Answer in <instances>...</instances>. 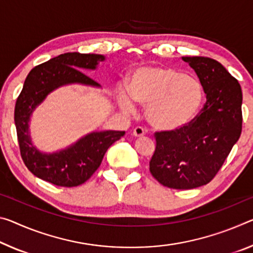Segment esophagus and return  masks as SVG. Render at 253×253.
Masks as SVG:
<instances>
[{
  "label": "esophagus",
  "instance_id": "obj_1",
  "mask_svg": "<svg viewBox=\"0 0 253 253\" xmlns=\"http://www.w3.org/2000/svg\"><path fill=\"white\" fill-rule=\"evenodd\" d=\"M144 134H145V130H144L142 127H135L134 128L133 135L135 136V137H142Z\"/></svg>",
  "mask_w": 253,
  "mask_h": 253
}]
</instances>
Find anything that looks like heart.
Returning <instances> with one entry per match:
<instances>
[{
  "label": "heart",
  "mask_w": 253,
  "mask_h": 253,
  "mask_svg": "<svg viewBox=\"0 0 253 253\" xmlns=\"http://www.w3.org/2000/svg\"><path fill=\"white\" fill-rule=\"evenodd\" d=\"M130 98L146 108V119L160 131H175L196 118L205 99L203 84L194 76L170 67H142L135 71L128 86ZM119 105L131 112L134 105L126 93Z\"/></svg>",
  "instance_id": "heart-1"
}]
</instances>
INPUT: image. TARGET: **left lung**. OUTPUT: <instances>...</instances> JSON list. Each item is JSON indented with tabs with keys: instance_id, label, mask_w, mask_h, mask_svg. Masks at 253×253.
Instances as JSON below:
<instances>
[{
	"instance_id": "left-lung-1",
	"label": "left lung",
	"mask_w": 253,
	"mask_h": 253,
	"mask_svg": "<svg viewBox=\"0 0 253 253\" xmlns=\"http://www.w3.org/2000/svg\"><path fill=\"white\" fill-rule=\"evenodd\" d=\"M206 93L196 118L175 131H156L150 171L172 189H192L217 174L242 131V91L238 80L210 57H182Z\"/></svg>"
}]
</instances>
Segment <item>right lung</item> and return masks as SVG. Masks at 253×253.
Wrapping results in <instances>:
<instances>
[{"instance_id": "1", "label": "right lung", "mask_w": 253, "mask_h": 253, "mask_svg": "<svg viewBox=\"0 0 253 253\" xmlns=\"http://www.w3.org/2000/svg\"><path fill=\"white\" fill-rule=\"evenodd\" d=\"M105 56L65 53L34 67L28 74L14 108V123L21 158L36 177L56 186L76 187L91 178L103 155L125 131L106 130L87 134L70 147L56 153H42L31 143L29 120L36 107L50 92L66 84L80 83L100 86L81 70H95Z\"/></svg>"}]
</instances>
